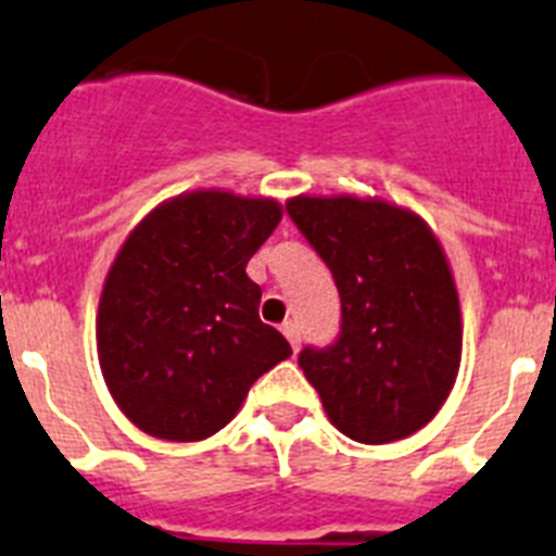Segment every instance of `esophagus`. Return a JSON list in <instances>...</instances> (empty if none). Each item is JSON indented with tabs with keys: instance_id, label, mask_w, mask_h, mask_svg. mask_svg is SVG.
Segmentation results:
<instances>
[{
	"instance_id": "1",
	"label": "esophagus",
	"mask_w": 556,
	"mask_h": 556,
	"mask_svg": "<svg viewBox=\"0 0 556 556\" xmlns=\"http://www.w3.org/2000/svg\"><path fill=\"white\" fill-rule=\"evenodd\" d=\"M281 331H283V337H287L292 349H295V351L301 349V329H298L295 320H287V324L281 326Z\"/></svg>"
}]
</instances>
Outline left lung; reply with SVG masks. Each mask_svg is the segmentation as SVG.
<instances>
[{
    "mask_svg": "<svg viewBox=\"0 0 556 556\" xmlns=\"http://www.w3.org/2000/svg\"><path fill=\"white\" fill-rule=\"evenodd\" d=\"M289 219L340 292V334L298 354L331 425L363 444L416 433L439 414L462 363V309L430 227L357 197H295Z\"/></svg>",
    "mask_w": 556,
    "mask_h": 556,
    "instance_id": "left-lung-1",
    "label": "left lung"
}]
</instances>
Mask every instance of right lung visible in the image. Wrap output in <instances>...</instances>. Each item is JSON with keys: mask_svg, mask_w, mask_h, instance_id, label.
<instances>
[{"mask_svg": "<svg viewBox=\"0 0 556 556\" xmlns=\"http://www.w3.org/2000/svg\"><path fill=\"white\" fill-rule=\"evenodd\" d=\"M278 222L273 199L197 191L151 211L121 247L98 309V359L142 433L207 439L292 354L261 324V287L247 278Z\"/></svg>", "mask_w": 556, "mask_h": 556, "instance_id": "right-lung-1", "label": "right lung"}]
</instances>
